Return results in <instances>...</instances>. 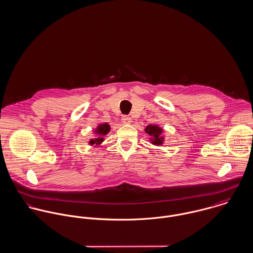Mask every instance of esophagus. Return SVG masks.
<instances>
[{
  "instance_id": "1",
  "label": "esophagus",
  "mask_w": 253,
  "mask_h": 253,
  "mask_svg": "<svg viewBox=\"0 0 253 253\" xmlns=\"http://www.w3.org/2000/svg\"><path fill=\"white\" fill-rule=\"evenodd\" d=\"M122 122H123V124H125V125H129V124L131 123V119H130L128 116H124V117L122 118Z\"/></svg>"
}]
</instances>
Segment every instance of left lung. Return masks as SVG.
<instances>
[{
  "instance_id": "left-lung-1",
  "label": "left lung",
  "mask_w": 253,
  "mask_h": 253,
  "mask_svg": "<svg viewBox=\"0 0 253 253\" xmlns=\"http://www.w3.org/2000/svg\"><path fill=\"white\" fill-rule=\"evenodd\" d=\"M145 131H146V133H148L151 136L150 141L152 142V144H163L164 136L162 135V133H163V128L162 127H160L159 126H156V125H149L145 128Z\"/></svg>"
}]
</instances>
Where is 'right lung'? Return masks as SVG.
Here are the masks:
<instances>
[{"label":"right lung","instance_id":"add662e5","mask_svg":"<svg viewBox=\"0 0 253 253\" xmlns=\"http://www.w3.org/2000/svg\"><path fill=\"white\" fill-rule=\"evenodd\" d=\"M109 131H110V126H109L107 123L99 125V126H97V128L94 130V132L97 134V138H95V139H90V140H89V144H100V143L103 142V140H104L103 136L106 135Z\"/></svg>","mask_w":253,"mask_h":253}]
</instances>
